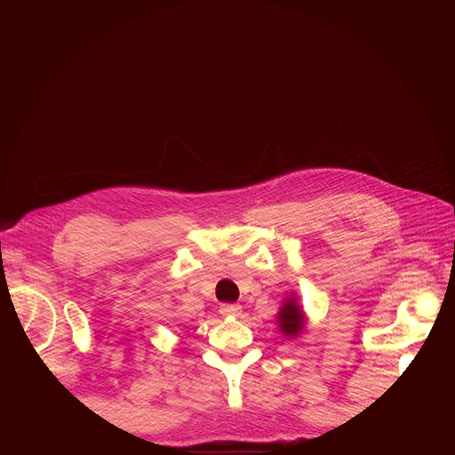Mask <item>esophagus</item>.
Segmentation results:
<instances>
[{
  "label": "esophagus",
  "mask_w": 455,
  "mask_h": 455,
  "mask_svg": "<svg viewBox=\"0 0 455 455\" xmlns=\"http://www.w3.org/2000/svg\"><path fill=\"white\" fill-rule=\"evenodd\" d=\"M243 311V307L239 304H222L220 306V313L224 316H239Z\"/></svg>",
  "instance_id": "1"
}]
</instances>
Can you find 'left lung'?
Here are the masks:
<instances>
[{
  "label": "left lung",
  "instance_id": "8db88e82",
  "mask_svg": "<svg viewBox=\"0 0 455 455\" xmlns=\"http://www.w3.org/2000/svg\"><path fill=\"white\" fill-rule=\"evenodd\" d=\"M277 323H279V330L284 336L296 338L301 330L306 326V315L301 311V307L298 306L296 296H291L284 299V304L277 315Z\"/></svg>",
  "mask_w": 455,
  "mask_h": 455
}]
</instances>
